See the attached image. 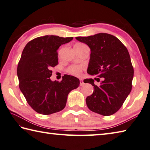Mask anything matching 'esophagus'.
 <instances>
[{"mask_svg": "<svg viewBox=\"0 0 150 150\" xmlns=\"http://www.w3.org/2000/svg\"><path fill=\"white\" fill-rule=\"evenodd\" d=\"M84 84V81L83 79H80V85L81 86H83V85Z\"/></svg>", "mask_w": 150, "mask_h": 150, "instance_id": "obj_1", "label": "esophagus"}]
</instances>
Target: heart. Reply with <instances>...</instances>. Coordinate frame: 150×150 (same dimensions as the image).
Here are the masks:
<instances>
[{
	"label": "heart",
	"instance_id": "heart-1",
	"mask_svg": "<svg viewBox=\"0 0 150 150\" xmlns=\"http://www.w3.org/2000/svg\"><path fill=\"white\" fill-rule=\"evenodd\" d=\"M84 46H86V45L81 43H76L74 45V47H84ZM83 69H84V67L83 66L73 65L68 67L67 71L69 73H70V74L79 77V76H80L81 75V73L83 71Z\"/></svg>",
	"mask_w": 150,
	"mask_h": 150
}]
</instances>
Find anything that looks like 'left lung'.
Here are the masks:
<instances>
[{
    "instance_id": "1",
    "label": "left lung",
    "mask_w": 150,
    "mask_h": 150,
    "mask_svg": "<svg viewBox=\"0 0 150 150\" xmlns=\"http://www.w3.org/2000/svg\"><path fill=\"white\" fill-rule=\"evenodd\" d=\"M90 49V59L87 72L96 75L97 86L92 79L85 83L93 87V92L88 96L86 103L90 110L103 116H110L122 106L132 89L134 69L127 48L116 37L99 33L88 37H76Z\"/></svg>"
}]
</instances>
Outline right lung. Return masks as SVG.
I'll return each mask as SVG.
<instances>
[{"instance_id": "obj_1", "label": "right lung", "mask_w": 150, "mask_h": 150, "mask_svg": "<svg viewBox=\"0 0 150 150\" xmlns=\"http://www.w3.org/2000/svg\"><path fill=\"white\" fill-rule=\"evenodd\" d=\"M73 39L47 35L31 40L23 49L17 70L19 88L38 113L49 115L63 110L68 93L79 86V79L71 75L63 76L60 82L50 79L51 68L58 62V49Z\"/></svg>"}]
</instances>
